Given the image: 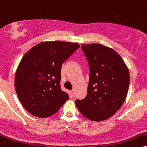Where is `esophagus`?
I'll use <instances>...</instances> for the list:
<instances>
[{"label": "esophagus", "instance_id": "1", "mask_svg": "<svg viewBox=\"0 0 147 147\" xmlns=\"http://www.w3.org/2000/svg\"><path fill=\"white\" fill-rule=\"evenodd\" d=\"M69 95L71 96V97H73V96H74V95H75V91H74V90H71L70 93H69Z\"/></svg>", "mask_w": 147, "mask_h": 147}]
</instances>
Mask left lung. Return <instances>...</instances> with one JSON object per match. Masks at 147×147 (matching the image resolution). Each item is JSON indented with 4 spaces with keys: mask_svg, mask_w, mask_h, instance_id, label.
<instances>
[{
    "mask_svg": "<svg viewBox=\"0 0 147 147\" xmlns=\"http://www.w3.org/2000/svg\"><path fill=\"white\" fill-rule=\"evenodd\" d=\"M89 65L87 94L76 104L80 113L94 121L114 115L125 100L129 84L127 67L113 49L98 43L82 44Z\"/></svg>",
    "mask_w": 147,
    "mask_h": 147,
    "instance_id": "left-lung-1",
    "label": "left lung"
}]
</instances>
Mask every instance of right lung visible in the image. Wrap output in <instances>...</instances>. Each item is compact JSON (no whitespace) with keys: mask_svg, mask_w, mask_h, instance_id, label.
Returning <instances> with one entry per match:
<instances>
[{"mask_svg":"<svg viewBox=\"0 0 147 147\" xmlns=\"http://www.w3.org/2000/svg\"><path fill=\"white\" fill-rule=\"evenodd\" d=\"M79 48L78 43L45 41L24 54L16 72L15 88L30 114L39 118L50 117L69 98L61 88V67Z\"/></svg>","mask_w":147,"mask_h":147,"instance_id":"obj_1","label":"right lung"}]
</instances>
